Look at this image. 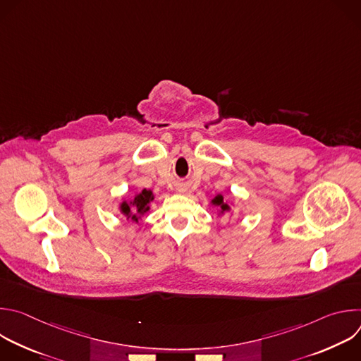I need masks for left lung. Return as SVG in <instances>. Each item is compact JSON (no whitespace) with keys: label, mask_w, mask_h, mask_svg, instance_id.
<instances>
[{"label":"left lung","mask_w":361,"mask_h":361,"mask_svg":"<svg viewBox=\"0 0 361 361\" xmlns=\"http://www.w3.org/2000/svg\"><path fill=\"white\" fill-rule=\"evenodd\" d=\"M213 202L217 204V205H220L221 210H228V205L223 202V197H221V195H217V197L213 200Z\"/></svg>","instance_id":"left-lung-1"}]
</instances>
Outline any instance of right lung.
<instances>
[{"mask_svg": "<svg viewBox=\"0 0 361 361\" xmlns=\"http://www.w3.org/2000/svg\"><path fill=\"white\" fill-rule=\"evenodd\" d=\"M152 198H154V197H152V192H151V191L142 190L140 194H137V195L134 197V200H133V202H131V204H133V209L137 210V213H141V214L145 213V212H148V205H147V204H148ZM121 209H123V213H124V214H127L128 217L131 216V214H130V210H131V209H130V205H128L127 202H123V204H121ZM133 220H137V216H135V214L133 216Z\"/></svg>", "mask_w": 361, "mask_h": 361, "instance_id": "obj_1", "label": "right lung"}]
</instances>
